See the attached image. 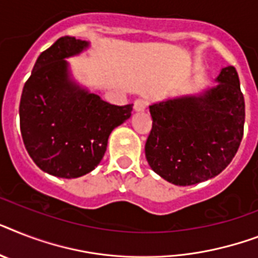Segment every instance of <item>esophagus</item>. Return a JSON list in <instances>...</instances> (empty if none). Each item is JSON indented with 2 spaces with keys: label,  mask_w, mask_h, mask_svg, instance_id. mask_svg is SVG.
<instances>
[{
  "label": "esophagus",
  "mask_w": 258,
  "mask_h": 258,
  "mask_svg": "<svg viewBox=\"0 0 258 258\" xmlns=\"http://www.w3.org/2000/svg\"><path fill=\"white\" fill-rule=\"evenodd\" d=\"M148 106V102L146 99H136L134 103V110L135 111H144Z\"/></svg>",
  "instance_id": "esophagus-1"
}]
</instances>
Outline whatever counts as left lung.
Returning <instances> with one entry per match:
<instances>
[{
	"label": "left lung",
	"mask_w": 258,
	"mask_h": 258,
	"mask_svg": "<svg viewBox=\"0 0 258 258\" xmlns=\"http://www.w3.org/2000/svg\"><path fill=\"white\" fill-rule=\"evenodd\" d=\"M217 86L150 106L152 128L146 158L159 176L175 185H194L217 176L237 152L245 102L233 66L221 69Z\"/></svg>",
	"instance_id": "1"
}]
</instances>
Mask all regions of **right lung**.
Returning <instances> with one entry per match:
<instances>
[{
	"mask_svg": "<svg viewBox=\"0 0 258 258\" xmlns=\"http://www.w3.org/2000/svg\"><path fill=\"white\" fill-rule=\"evenodd\" d=\"M89 42L62 37L35 62L22 90L20 125L27 154L45 172L74 179L103 158L111 131L131 116L133 104L115 106L70 78L66 58Z\"/></svg>",
	"mask_w": 258,
	"mask_h": 258,
	"instance_id": "right-lung-1",
	"label": "right lung"
}]
</instances>
